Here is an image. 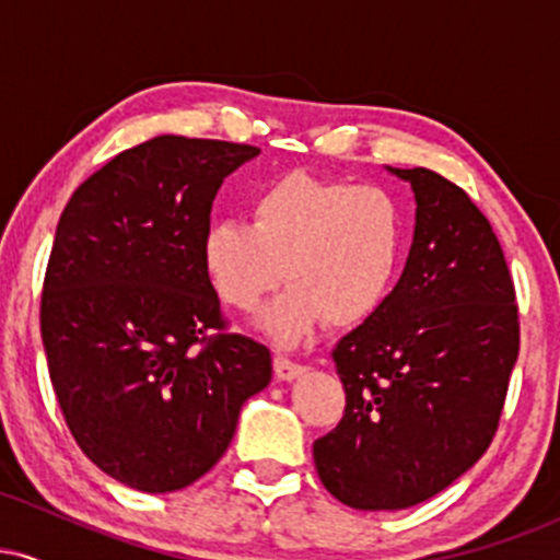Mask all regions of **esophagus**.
<instances>
[{
	"label": "esophagus",
	"instance_id": "1",
	"mask_svg": "<svg viewBox=\"0 0 560 560\" xmlns=\"http://www.w3.org/2000/svg\"><path fill=\"white\" fill-rule=\"evenodd\" d=\"M273 371H276V378H281V382H292V378H298L302 371H305V365L294 363L292 358L276 352V355H273Z\"/></svg>",
	"mask_w": 560,
	"mask_h": 560
}]
</instances>
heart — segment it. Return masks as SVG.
<instances>
[{
	"label": "heart",
	"instance_id": "1",
	"mask_svg": "<svg viewBox=\"0 0 560 560\" xmlns=\"http://www.w3.org/2000/svg\"><path fill=\"white\" fill-rule=\"evenodd\" d=\"M249 223L218 221L202 236V268L218 298L249 313L276 287L292 289L262 326L279 342L320 320L361 324L382 305L405 247V210L395 191L292 171L249 197Z\"/></svg>",
	"mask_w": 560,
	"mask_h": 560
}]
</instances>
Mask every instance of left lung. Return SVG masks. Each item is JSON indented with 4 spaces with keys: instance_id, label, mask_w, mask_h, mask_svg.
<instances>
[{
    "instance_id": "1",
    "label": "left lung",
    "mask_w": 560,
    "mask_h": 560,
    "mask_svg": "<svg viewBox=\"0 0 560 560\" xmlns=\"http://www.w3.org/2000/svg\"><path fill=\"white\" fill-rule=\"evenodd\" d=\"M410 182L416 229L382 305L334 347L345 416L313 442L318 479L358 511L434 498L490 447L518 358V307L498 236L460 186Z\"/></svg>"
}]
</instances>
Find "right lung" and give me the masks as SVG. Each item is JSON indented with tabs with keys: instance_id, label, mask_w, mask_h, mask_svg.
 Here are the masks:
<instances>
[{
	"instance_id": "1",
	"label": "right lung",
	"mask_w": 560,
	"mask_h": 560,
	"mask_svg": "<svg viewBox=\"0 0 560 560\" xmlns=\"http://www.w3.org/2000/svg\"><path fill=\"white\" fill-rule=\"evenodd\" d=\"M258 155L155 137L92 173L57 223L42 292L49 378L86 458L133 490L208 474L271 382V350L226 334L202 268L218 189Z\"/></svg>"
}]
</instances>
